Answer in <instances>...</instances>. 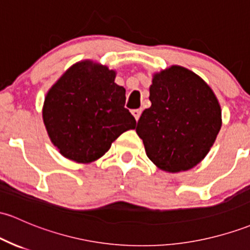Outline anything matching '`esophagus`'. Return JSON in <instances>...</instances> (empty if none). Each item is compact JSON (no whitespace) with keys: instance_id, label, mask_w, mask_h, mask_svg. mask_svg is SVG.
<instances>
[{"instance_id":"esophagus-1","label":"esophagus","mask_w":250,"mask_h":250,"mask_svg":"<svg viewBox=\"0 0 250 250\" xmlns=\"http://www.w3.org/2000/svg\"><path fill=\"white\" fill-rule=\"evenodd\" d=\"M141 109H135V110H133L131 111V114H133V116L135 117V120L136 121H139V119H140V116H141Z\"/></svg>"}]
</instances>
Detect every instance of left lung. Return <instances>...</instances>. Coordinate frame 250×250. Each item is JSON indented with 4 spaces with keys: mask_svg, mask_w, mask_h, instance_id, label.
Instances as JSON below:
<instances>
[{
    "mask_svg": "<svg viewBox=\"0 0 250 250\" xmlns=\"http://www.w3.org/2000/svg\"><path fill=\"white\" fill-rule=\"evenodd\" d=\"M149 101L136 127L149 160L169 173L201 163L222 127L212 89L188 68L172 65L153 75Z\"/></svg>",
    "mask_w": 250,
    "mask_h": 250,
    "instance_id": "1",
    "label": "left lung"
}]
</instances>
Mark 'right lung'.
<instances>
[{
	"instance_id": "1",
	"label": "right lung",
	"mask_w": 250,
	"mask_h": 250,
	"mask_svg": "<svg viewBox=\"0 0 250 250\" xmlns=\"http://www.w3.org/2000/svg\"><path fill=\"white\" fill-rule=\"evenodd\" d=\"M116 71L82 60L48 90L42 120L51 142L66 159L90 164L109 150L136 121L125 108V89L115 83Z\"/></svg>"
}]
</instances>
